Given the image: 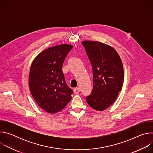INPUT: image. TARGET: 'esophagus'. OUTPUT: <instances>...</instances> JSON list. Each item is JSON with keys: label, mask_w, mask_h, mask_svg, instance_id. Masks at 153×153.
<instances>
[{"label": "esophagus", "mask_w": 153, "mask_h": 153, "mask_svg": "<svg viewBox=\"0 0 153 153\" xmlns=\"http://www.w3.org/2000/svg\"><path fill=\"white\" fill-rule=\"evenodd\" d=\"M73 91H74V93L75 94H79V92H80V89H79V88H75L74 89Z\"/></svg>", "instance_id": "34e87169"}]
</instances>
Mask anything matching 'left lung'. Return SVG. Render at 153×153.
<instances>
[{
	"mask_svg": "<svg viewBox=\"0 0 153 153\" xmlns=\"http://www.w3.org/2000/svg\"><path fill=\"white\" fill-rule=\"evenodd\" d=\"M82 43L93 73V89L86 100L92 108L103 111L115 102L122 90L124 79L123 63L116 50L109 45L91 40Z\"/></svg>",
	"mask_w": 153,
	"mask_h": 153,
	"instance_id": "left-lung-1",
	"label": "left lung"
}]
</instances>
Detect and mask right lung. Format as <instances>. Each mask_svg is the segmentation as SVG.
Masks as SVG:
<instances>
[{"mask_svg": "<svg viewBox=\"0 0 153 153\" xmlns=\"http://www.w3.org/2000/svg\"><path fill=\"white\" fill-rule=\"evenodd\" d=\"M73 47L70 44L50 47L39 54L31 65L30 91L38 105L48 113L60 111L72 98L73 90L65 82L62 68Z\"/></svg>", "mask_w": 153, "mask_h": 153, "instance_id": "right-lung-1", "label": "right lung"}]
</instances>
